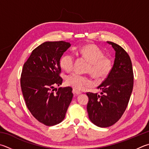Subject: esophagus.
<instances>
[{"mask_svg":"<svg viewBox=\"0 0 149 149\" xmlns=\"http://www.w3.org/2000/svg\"><path fill=\"white\" fill-rule=\"evenodd\" d=\"M73 93H74V94H75V95H79V94H81L82 93L81 91H77L75 90V89H73Z\"/></svg>","mask_w":149,"mask_h":149,"instance_id":"esophagus-1","label":"esophagus"}]
</instances>
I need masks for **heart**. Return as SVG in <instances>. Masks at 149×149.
<instances>
[{"mask_svg": "<svg viewBox=\"0 0 149 149\" xmlns=\"http://www.w3.org/2000/svg\"><path fill=\"white\" fill-rule=\"evenodd\" d=\"M79 53L83 57L89 62L87 71L96 79H103L109 74L112 70V61L104 56V52L97 45L88 44L78 49ZM74 56L71 53H66L61 58L60 65L66 72L73 70ZM66 83L69 86L77 89H81L86 86L91 85V81L88 77L77 73H72L66 78Z\"/></svg>", "mask_w": 149, "mask_h": 149, "instance_id": "heart-1", "label": "heart"}]
</instances>
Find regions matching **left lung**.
I'll return each mask as SVG.
<instances>
[{
	"label": "left lung",
	"instance_id": "obj_1",
	"mask_svg": "<svg viewBox=\"0 0 149 149\" xmlns=\"http://www.w3.org/2000/svg\"><path fill=\"white\" fill-rule=\"evenodd\" d=\"M115 58L111 71L97 88L102 93H87L89 119L101 128L111 126L120 119L125 111L134 86V73L128 54L120 45L111 42Z\"/></svg>",
	"mask_w": 149,
	"mask_h": 149
}]
</instances>
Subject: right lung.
<instances>
[{"mask_svg":"<svg viewBox=\"0 0 149 149\" xmlns=\"http://www.w3.org/2000/svg\"><path fill=\"white\" fill-rule=\"evenodd\" d=\"M71 44L64 41L45 42L32 51L24 64L21 87L26 107L32 116L46 126L61 123L73 98L70 86L54 93L61 85L60 59Z\"/></svg>","mask_w":149,"mask_h":149,"instance_id":"1","label":"right lung"}]
</instances>
